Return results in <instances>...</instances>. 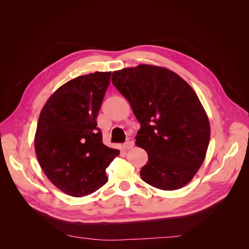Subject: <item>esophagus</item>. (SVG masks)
<instances>
[{
  "mask_svg": "<svg viewBox=\"0 0 249 249\" xmlns=\"http://www.w3.org/2000/svg\"><path fill=\"white\" fill-rule=\"evenodd\" d=\"M134 146V139L133 138H127L126 142L123 145L124 149H130Z\"/></svg>",
  "mask_w": 249,
  "mask_h": 249,
  "instance_id": "34e87169",
  "label": "esophagus"
}]
</instances>
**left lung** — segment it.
I'll list each match as a JSON object with an SVG mask.
<instances>
[{
  "label": "left lung",
  "instance_id": "obj_1",
  "mask_svg": "<svg viewBox=\"0 0 249 249\" xmlns=\"http://www.w3.org/2000/svg\"><path fill=\"white\" fill-rule=\"evenodd\" d=\"M112 83L140 123L136 145L148 155L141 178L161 190L187 185L205 160L211 135L192 87L176 72L147 64L114 71Z\"/></svg>",
  "mask_w": 249,
  "mask_h": 249
}]
</instances>
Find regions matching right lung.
Masks as SVG:
<instances>
[{"mask_svg":"<svg viewBox=\"0 0 249 249\" xmlns=\"http://www.w3.org/2000/svg\"><path fill=\"white\" fill-rule=\"evenodd\" d=\"M111 71L80 76L59 87L44 105L35 152L47 178L62 192L86 196L108 182L106 168L119 150L103 143L97 127Z\"/></svg>","mask_w":249,"mask_h":249,"instance_id":"right-lung-1","label":"right lung"}]
</instances>
